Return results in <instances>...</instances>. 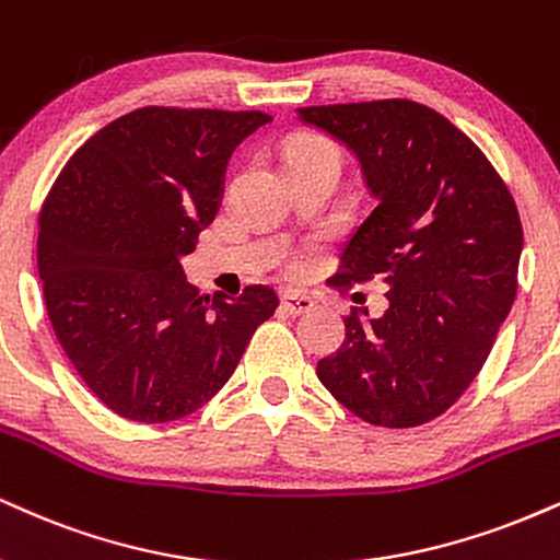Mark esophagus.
<instances>
[{"mask_svg":"<svg viewBox=\"0 0 560 560\" xmlns=\"http://www.w3.org/2000/svg\"><path fill=\"white\" fill-rule=\"evenodd\" d=\"M281 307H284L289 315H305V313H310V310L315 307V302L310 300L307 294L284 292V294H281Z\"/></svg>","mask_w":560,"mask_h":560,"instance_id":"esophagus-1","label":"esophagus"}]
</instances>
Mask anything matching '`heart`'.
<instances>
[{"label": "heart", "mask_w": 560, "mask_h": 560, "mask_svg": "<svg viewBox=\"0 0 560 560\" xmlns=\"http://www.w3.org/2000/svg\"><path fill=\"white\" fill-rule=\"evenodd\" d=\"M318 156H331L339 161V151H336L331 143H326V140H300V143L289 148V164H294V161H305V159H318Z\"/></svg>", "instance_id": "obj_1"}]
</instances>
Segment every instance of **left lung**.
Returning a JSON list of instances; mask_svg holds the SVG:
<instances>
[{
    "mask_svg": "<svg viewBox=\"0 0 560 560\" xmlns=\"http://www.w3.org/2000/svg\"><path fill=\"white\" fill-rule=\"evenodd\" d=\"M300 119L352 148L375 198L328 284L388 289L381 318L347 315L345 345L318 362V378L370 425H425L477 378L514 305V198L480 148L417 101L305 106Z\"/></svg>",
    "mask_w": 560,
    "mask_h": 560,
    "instance_id": "left-lung-1",
    "label": "left lung"
}]
</instances>
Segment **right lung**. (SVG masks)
<instances>
[{
	"instance_id": "1",
	"label": "right lung",
	"mask_w": 560,
	"mask_h": 560,
	"mask_svg": "<svg viewBox=\"0 0 560 560\" xmlns=\"http://www.w3.org/2000/svg\"><path fill=\"white\" fill-rule=\"evenodd\" d=\"M262 112L143 106L72 153L38 213L44 302L93 396L132 422L192 415L232 378L271 287L203 294L182 255L215 219L226 164Z\"/></svg>"
}]
</instances>
